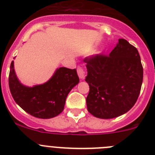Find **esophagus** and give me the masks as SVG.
<instances>
[{"label":"esophagus","mask_w":155,"mask_h":155,"mask_svg":"<svg viewBox=\"0 0 155 155\" xmlns=\"http://www.w3.org/2000/svg\"><path fill=\"white\" fill-rule=\"evenodd\" d=\"M77 71H78V74L79 78H80L81 79H84V78H85V76H86L85 71H84V68H82V67L78 66V69H77Z\"/></svg>","instance_id":"esophagus-1"}]
</instances>
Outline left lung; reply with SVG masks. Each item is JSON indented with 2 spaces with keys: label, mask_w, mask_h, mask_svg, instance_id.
I'll return each instance as SVG.
<instances>
[{
  "label": "left lung",
  "mask_w": 155,
  "mask_h": 155,
  "mask_svg": "<svg viewBox=\"0 0 155 155\" xmlns=\"http://www.w3.org/2000/svg\"><path fill=\"white\" fill-rule=\"evenodd\" d=\"M89 85L87 111L97 118L113 119L136 103L143 82V67L136 47L120 39L109 55L84 58Z\"/></svg>",
  "instance_id": "1"
}]
</instances>
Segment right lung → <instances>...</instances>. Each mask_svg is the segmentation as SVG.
I'll return each instance as SVG.
<instances>
[{"instance_id": "add662e5", "label": "right lung", "mask_w": 155, "mask_h": 155, "mask_svg": "<svg viewBox=\"0 0 155 155\" xmlns=\"http://www.w3.org/2000/svg\"><path fill=\"white\" fill-rule=\"evenodd\" d=\"M78 82L76 69L60 68L44 84L26 87L16 76L14 61L10 66L8 83L14 100L23 110L37 118L50 119L62 113L68 94Z\"/></svg>"}]
</instances>
